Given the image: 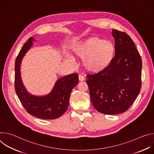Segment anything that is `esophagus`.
<instances>
[{"label": "esophagus", "instance_id": "esophagus-1", "mask_svg": "<svg viewBox=\"0 0 154 154\" xmlns=\"http://www.w3.org/2000/svg\"><path fill=\"white\" fill-rule=\"evenodd\" d=\"M79 79L80 81H83V80H85V77H84L83 75L80 74V75H79Z\"/></svg>", "mask_w": 154, "mask_h": 154}]
</instances>
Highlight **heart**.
<instances>
[{"label": "heart", "mask_w": 154, "mask_h": 154, "mask_svg": "<svg viewBox=\"0 0 154 154\" xmlns=\"http://www.w3.org/2000/svg\"><path fill=\"white\" fill-rule=\"evenodd\" d=\"M75 52L84 59V66L87 70L97 72L110 63L114 57L115 47L110 41L91 37L80 42L76 46Z\"/></svg>", "instance_id": "obj_1"}]
</instances>
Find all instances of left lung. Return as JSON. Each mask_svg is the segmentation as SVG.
Here are the masks:
<instances>
[{
	"label": "left lung",
	"mask_w": 154,
	"mask_h": 154,
	"mask_svg": "<svg viewBox=\"0 0 154 154\" xmlns=\"http://www.w3.org/2000/svg\"><path fill=\"white\" fill-rule=\"evenodd\" d=\"M115 55L104 69L87 75L91 102L105 115L127 111L141 88L142 60L134 41L125 32L112 30Z\"/></svg>",
	"instance_id": "left-lung-1"
}]
</instances>
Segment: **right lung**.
I'll use <instances>...</instances> for the list:
<instances>
[{
	"mask_svg": "<svg viewBox=\"0 0 154 154\" xmlns=\"http://www.w3.org/2000/svg\"><path fill=\"white\" fill-rule=\"evenodd\" d=\"M30 37L20 49L15 61L14 89L26 110L30 115L43 119H54L60 117L67 110L72 90L79 83L76 73L59 79L51 93L45 96H35L29 94L22 82L20 65L24 56L32 46Z\"/></svg>",
	"mask_w": 154,
	"mask_h": 154,
	"instance_id": "obj_1",
	"label": "right lung"
}]
</instances>
